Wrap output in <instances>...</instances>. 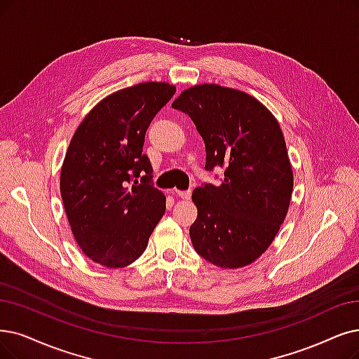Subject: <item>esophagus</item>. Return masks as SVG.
Masks as SVG:
<instances>
[{"instance_id": "34e87169", "label": "esophagus", "mask_w": 359, "mask_h": 359, "mask_svg": "<svg viewBox=\"0 0 359 359\" xmlns=\"http://www.w3.org/2000/svg\"><path fill=\"white\" fill-rule=\"evenodd\" d=\"M175 194H177L178 197L184 198V200H189V198L191 197V191H190V190H185V191H180V190H177V191H175Z\"/></svg>"}]
</instances>
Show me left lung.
Masks as SVG:
<instances>
[{
  "mask_svg": "<svg viewBox=\"0 0 359 359\" xmlns=\"http://www.w3.org/2000/svg\"><path fill=\"white\" fill-rule=\"evenodd\" d=\"M172 107L202 135L205 169H225L219 185L193 191L194 250L221 268L246 266L269 248L290 205L293 170L280 123L259 100L217 83L184 90Z\"/></svg>",
  "mask_w": 359,
  "mask_h": 359,
  "instance_id": "8db88e82",
  "label": "left lung"
}]
</instances>
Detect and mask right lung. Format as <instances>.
Here are the masks:
<instances>
[{
  "mask_svg": "<svg viewBox=\"0 0 359 359\" xmlns=\"http://www.w3.org/2000/svg\"><path fill=\"white\" fill-rule=\"evenodd\" d=\"M175 91L168 82H142L113 93L70 140L60 194L78 246L100 265L123 268L137 261L163 217L166 197L153 187L142 146L150 122Z\"/></svg>",
  "mask_w": 359,
  "mask_h": 359,
  "instance_id": "right-lung-1",
  "label": "right lung"
}]
</instances>
